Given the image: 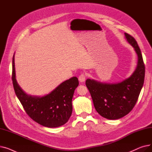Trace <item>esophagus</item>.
I'll return each mask as SVG.
<instances>
[{
  "instance_id": "34e87169",
  "label": "esophagus",
  "mask_w": 152,
  "mask_h": 152,
  "mask_svg": "<svg viewBox=\"0 0 152 152\" xmlns=\"http://www.w3.org/2000/svg\"><path fill=\"white\" fill-rule=\"evenodd\" d=\"M86 76L84 74H81L80 76H79V81L81 83L84 82L86 81Z\"/></svg>"
}]
</instances>
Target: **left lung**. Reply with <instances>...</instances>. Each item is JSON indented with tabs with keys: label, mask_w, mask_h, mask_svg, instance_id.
I'll use <instances>...</instances> for the list:
<instances>
[{
	"label": "left lung",
	"mask_w": 152,
	"mask_h": 152,
	"mask_svg": "<svg viewBox=\"0 0 152 152\" xmlns=\"http://www.w3.org/2000/svg\"><path fill=\"white\" fill-rule=\"evenodd\" d=\"M125 37L137 55V63L132 74L124 80L115 83H102L87 79L86 85L94 107L102 117L118 119L128 114L136 103L144 83L145 66L140 48L135 39L127 33Z\"/></svg>",
	"instance_id": "8db88e82"
}]
</instances>
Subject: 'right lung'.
I'll use <instances>...</instances> for the list:
<instances>
[{
  "label": "right lung",
  "instance_id": "add662e5",
  "mask_svg": "<svg viewBox=\"0 0 152 152\" xmlns=\"http://www.w3.org/2000/svg\"><path fill=\"white\" fill-rule=\"evenodd\" d=\"M12 81L16 95L26 113L34 121L47 127H57L66 123L73 106L72 99L78 79L74 76L63 81L50 93L43 96L26 94L16 79L15 53L12 61Z\"/></svg>",
  "mask_w": 152,
  "mask_h": 152
}]
</instances>
